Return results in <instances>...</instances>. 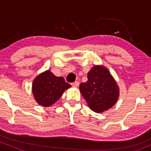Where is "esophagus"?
Wrapping results in <instances>:
<instances>
[{"mask_svg": "<svg viewBox=\"0 0 151 151\" xmlns=\"http://www.w3.org/2000/svg\"><path fill=\"white\" fill-rule=\"evenodd\" d=\"M79 83L77 81H76V82H74V83H73L72 84H71V85H72L73 87H75V88H77V87L79 86Z\"/></svg>", "mask_w": 151, "mask_h": 151, "instance_id": "1", "label": "esophagus"}]
</instances>
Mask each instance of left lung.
<instances>
[{
  "mask_svg": "<svg viewBox=\"0 0 151 151\" xmlns=\"http://www.w3.org/2000/svg\"><path fill=\"white\" fill-rule=\"evenodd\" d=\"M80 90L90 109L98 113L112 108L120 95L116 81L102 65H96L91 68L88 81L80 84Z\"/></svg>",
  "mask_w": 151,
  "mask_h": 151,
  "instance_id": "1",
  "label": "left lung"
}]
</instances>
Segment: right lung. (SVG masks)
Wrapping results in <instances>:
<instances>
[{"mask_svg":"<svg viewBox=\"0 0 151 151\" xmlns=\"http://www.w3.org/2000/svg\"><path fill=\"white\" fill-rule=\"evenodd\" d=\"M71 88L62 77H56L50 70L41 73L33 80L32 92L36 102L42 106H50L61 97L64 91Z\"/></svg>","mask_w":151,"mask_h":151,"instance_id":"obj_1","label":"right lung"}]
</instances>
